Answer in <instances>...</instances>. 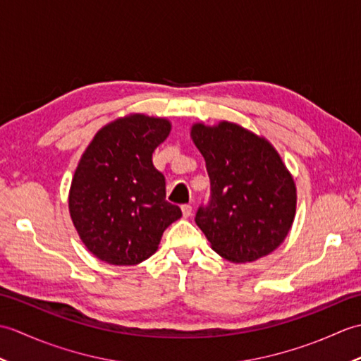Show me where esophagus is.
Returning a JSON list of instances; mask_svg holds the SVG:
<instances>
[{
  "label": "esophagus",
  "mask_w": 361,
  "mask_h": 361,
  "mask_svg": "<svg viewBox=\"0 0 361 361\" xmlns=\"http://www.w3.org/2000/svg\"><path fill=\"white\" fill-rule=\"evenodd\" d=\"M181 212H183V217L189 219L190 216H192V206H190V204H183L181 206Z\"/></svg>",
  "instance_id": "esophagus-1"
}]
</instances>
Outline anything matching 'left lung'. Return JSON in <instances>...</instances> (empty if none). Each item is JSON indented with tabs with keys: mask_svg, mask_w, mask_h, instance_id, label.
Instances as JSON below:
<instances>
[{
	"mask_svg": "<svg viewBox=\"0 0 361 361\" xmlns=\"http://www.w3.org/2000/svg\"><path fill=\"white\" fill-rule=\"evenodd\" d=\"M197 149L206 161L211 198L195 224L212 250L235 264L270 255L293 225L296 186L279 153L265 137L234 122L194 124Z\"/></svg>",
	"mask_w": 361,
	"mask_h": 361,
	"instance_id": "left-lung-1",
	"label": "left lung"
}]
</instances>
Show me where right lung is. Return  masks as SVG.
Returning a JSON list of instances; mask_svg holds the SVG:
<instances>
[{
  "label": "right lung",
  "mask_w": 361,
  "mask_h": 361,
  "mask_svg": "<svg viewBox=\"0 0 361 361\" xmlns=\"http://www.w3.org/2000/svg\"><path fill=\"white\" fill-rule=\"evenodd\" d=\"M164 118L128 114L102 127L75 169L70 214L90 252L111 265H136L158 250L181 217L166 202V180L152 153L171 133Z\"/></svg>",
  "instance_id": "add662e5"
}]
</instances>
